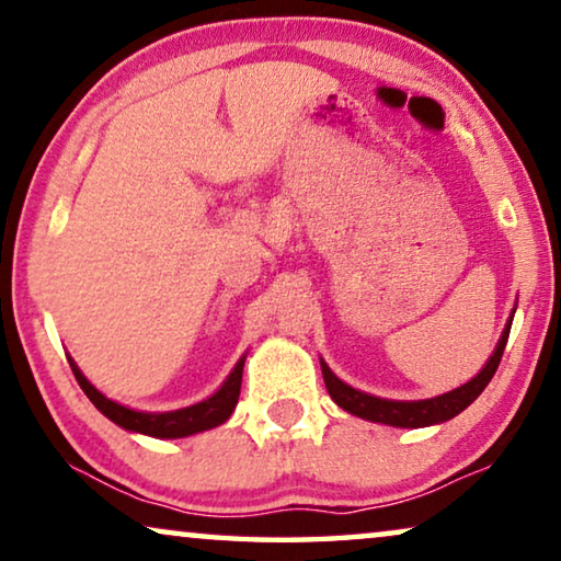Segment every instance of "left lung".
Listing matches in <instances>:
<instances>
[{"label":"left lung","mask_w":561,"mask_h":561,"mask_svg":"<svg viewBox=\"0 0 561 561\" xmlns=\"http://www.w3.org/2000/svg\"><path fill=\"white\" fill-rule=\"evenodd\" d=\"M508 331H511V321H508V327L503 329L496 352H493L491 359L485 362V367L478 371V377L470 379L468 385L453 389V392H448V394L433 397V400L394 402V400H381V397L364 394V392H359V389L344 385V381H341L334 371H331L327 364L321 362L323 381H327L331 400H334L341 410L352 412V415H356V417H364L371 422H385V425H392V427L437 425V422H445V420L460 415V412L466 410L485 387H489V381L493 379V375H496V369L501 364L503 348H506Z\"/></svg>","instance_id":"1"}]
</instances>
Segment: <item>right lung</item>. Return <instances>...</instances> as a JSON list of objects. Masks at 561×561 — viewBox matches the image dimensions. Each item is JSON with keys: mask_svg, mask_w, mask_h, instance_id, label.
<instances>
[{"mask_svg": "<svg viewBox=\"0 0 561 561\" xmlns=\"http://www.w3.org/2000/svg\"><path fill=\"white\" fill-rule=\"evenodd\" d=\"M68 362L80 389H83L88 400H91L105 417L116 422L118 427L131 430V433L151 435V437H186V435L202 433V430L222 425V422L232 415L234 404H238L240 385H242V364H245V359H240L238 367L232 369V375L227 377L225 385L205 402L192 404V408H184V410H174V412H136V410L124 408V404L108 400V397H103L91 381L80 375L76 362L72 359Z\"/></svg>", "mask_w": 561, "mask_h": 561, "instance_id": "obj_1", "label": "right lung"}]
</instances>
